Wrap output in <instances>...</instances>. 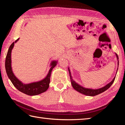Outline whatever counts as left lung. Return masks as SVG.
<instances>
[{
    "label": "left lung",
    "instance_id": "1",
    "mask_svg": "<svg viewBox=\"0 0 125 125\" xmlns=\"http://www.w3.org/2000/svg\"><path fill=\"white\" fill-rule=\"evenodd\" d=\"M116 57H117V58L118 60L119 59L118 56L116 54ZM118 64L119 65V62ZM69 74H70V80H71V84H72V86H73V88L75 89L76 91H77L78 92L81 93V94H83L85 95H90V96H94V95H96L98 94H101V93L105 91L106 90H107L111 85H112V84L113 83V82H114V81H115V77L113 78L112 82H110V83H108L107 85H106L104 87H102V88L97 89V90H92V89H85V88H84V87H83L82 86H80L77 83H76L75 81H73L72 77H71L70 70H69Z\"/></svg>",
    "mask_w": 125,
    "mask_h": 125
}]
</instances>
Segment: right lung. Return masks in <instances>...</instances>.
<instances>
[{"label":"right lung","instance_id":"obj_1","mask_svg":"<svg viewBox=\"0 0 125 125\" xmlns=\"http://www.w3.org/2000/svg\"><path fill=\"white\" fill-rule=\"evenodd\" d=\"M18 40L19 39L15 40V42H13L10 46L9 50L7 52L6 60H5V69H6L8 77H9V78L13 84V85L19 91L25 94L29 95H35L46 91L49 86V85L50 83V78L52 71V69L56 65V62H52V67L50 69L49 73H48L46 77L43 79V80L28 84H23L15 77V76L12 72L11 68V58H10L11 51L13 47H14V42L15 43L17 42V41H18Z\"/></svg>","mask_w":125,"mask_h":125}]
</instances>
